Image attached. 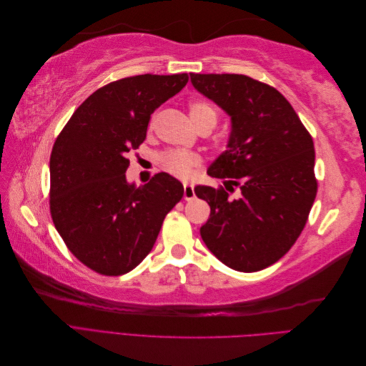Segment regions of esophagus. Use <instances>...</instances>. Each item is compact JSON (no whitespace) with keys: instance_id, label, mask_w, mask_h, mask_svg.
Returning <instances> with one entry per match:
<instances>
[{"instance_id":"1","label":"esophagus","mask_w":366,"mask_h":366,"mask_svg":"<svg viewBox=\"0 0 366 366\" xmlns=\"http://www.w3.org/2000/svg\"><path fill=\"white\" fill-rule=\"evenodd\" d=\"M195 197V192H194V184L191 183H184L183 184V198L184 200H192V198Z\"/></svg>"}]
</instances>
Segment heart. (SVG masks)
<instances>
[{
	"label": "heart",
	"instance_id": "1",
	"mask_svg": "<svg viewBox=\"0 0 366 366\" xmlns=\"http://www.w3.org/2000/svg\"><path fill=\"white\" fill-rule=\"evenodd\" d=\"M189 116L194 122V125L203 119L217 120L215 109L203 101H192L189 104ZM162 163H163V168L168 172H171L172 175L186 179V177L192 175L194 169L202 163V159L197 152H192V151L172 149L163 154Z\"/></svg>",
	"mask_w": 366,
	"mask_h": 366
}]
</instances>
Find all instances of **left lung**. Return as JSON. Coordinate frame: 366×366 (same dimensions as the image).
I'll use <instances>...</instances> for the list:
<instances>
[{
	"label": "left lung",
	"instance_id": "left-lung-1",
	"mask_svg": "<svg viewBox=\"0 0 366 366\" xmlns=\"http://www.w3.org/2000/svg\"><path fill=\"white\" fill-rule=\"evenodd\" d=\"M191 82L230 117L226 151L207 169L226 189L195 186L210 206L202 238L227 267L262 270L290 250L315 203L313 139L270 85L244 74L191 73ZM234 185L240 195L229 199Z\"/></svg>",
	"mask_w": 366,
	"mask_h": 366
}]
</instances>
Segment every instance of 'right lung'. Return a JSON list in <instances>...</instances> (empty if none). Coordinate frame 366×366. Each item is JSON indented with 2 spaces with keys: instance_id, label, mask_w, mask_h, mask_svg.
I'll use <instances>...</instances> for the list:
<instances>
[{
  "instance_id": "add662e5",
  "label": "right lung",
  "mask_w": 366,
  "mask_h": 366,
  "mask_svg": "<svg viewBox=\"0 0 366 366\" xmlns=\"http://www.w3.org/2000/svg\"><path fill=\"white\" fill-rule=\"evenodd\" d=\"M187 74H139L99 88L76 109L50 157V210L59 235L92 270L117 276L145 259L183 184L159 172L127 180L128 152L147 137L154 109L183 90Z\"/></svg>"
}]
</instances>
